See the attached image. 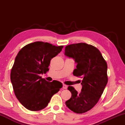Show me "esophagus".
Wrapping results in <instances>:
<instances>
[{
	"instance_id": "esophagus-1",
	"label": "esophagus",
	"mask_w": 125,
	"mask_h": 125,
	"mask_svg": "<svg viewBox=\"0 0 125 125\" xmlns=\"http://www.w3.org/2000/svg\"><path fill=\"white\" fill-rule=\"evenodd\" d=\"M63 88L64 89H66L67 88V85H65V84H63Z\"/></svg>"
}]
</instances>
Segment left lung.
<instances>
[{
    "instance_id": "8db88e82",
    "label": "left lung",
    "mask_w": 125,
    "mask_h": 125,
    "mask_svg": "<svg viewBox=\"0 0 125 125\" xmlns=\"http://www.w3.org/2000/svg\"><path fill=\"white\" fill-rule=\"evenodd\" d=\"M64 54L77 64L73 75L82 78L79 93L73 86L68 87L72 96L65 104L74 113L83 114L96 104L103 93L108 81L107 63L98 48L85 43L67 46Z\"/></svg>"
}]
</instances>
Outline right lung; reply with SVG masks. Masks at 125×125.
<instances>
[{
    "label": "right lung",
    "mask_w": 125,
    "mask_h": 125,
    "mask_svg": "<svg viewBox=\"0 0 125 125\" xmlns=\"http://www.w3.org/2000/svg\"><path fill=\"white\" fill-rule=\"evenodd\" d=\"M63 47L37 41L25 46L17 54L10 79L15 95L25 108L34 111L44 109L62 87L60 82H47L40 75L48 71L51 59Z\"/></svg>",
    "instance_id": "1"
}]
</instances>
